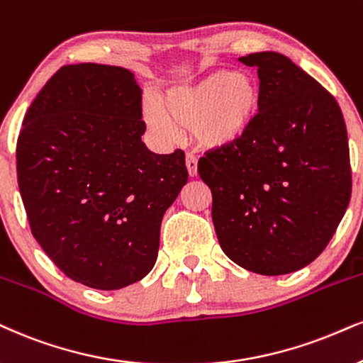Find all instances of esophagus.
Returning <instances> with one entry per match:
<instances>
[{"mask_svg": "<svg viewBox=\"0 0 363 363\" xmlns=\"http://www.w3.org/2000/svg\"><path fill=\"white\" fill-rule=\"evenodd\" d=\"M185 164H186V172H189L190 177H196L199 173V163H196V158L194 155H186L185 158Z\"/></svg>", "mask_w": 363, "mask_h": 363, "instance_id": "esophagus-1", "label": "esophagus"}]
</instances>
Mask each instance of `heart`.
Wrapping results in <instances>:
<instances>
[{
  "mask_svg": "<svg viewBox=\"0 0 363 363\" xmlns=\"http://www.w3.org/2000/svg\"><path fill=\"white\" fill-rule=\"evenodd\" d=\"M262 107V87L256 75L216 70L195 82L173 89L161 99V111L146 106L143 118L160 143L169 145L178 128H190L205 150H227L244 141L256 126Z\"/></svg>",
  "mask_w": 363,
  "mask_h": 363,
  "instance_id": "1",
  "label": "heart"
}]
</instances>
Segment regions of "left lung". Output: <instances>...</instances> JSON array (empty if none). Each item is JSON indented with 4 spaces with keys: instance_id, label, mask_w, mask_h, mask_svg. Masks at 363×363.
<instances>
[{
    "instance_id": "obj_1",
    "label": "left lung",
    "mask_w": 363,
    "mask_h": 363,
    "mask_svg": "<svg viewBox=\"0 0 363 363\" xmlns=\"http://www.w3.org/2000/svg\"><path fill=\"white\" fill-rule=\"evenodd\" d=\"M257 67L262 107L244 141L210 150L199 174L225 256L264 276L315 261L352 195L347 126L335 97L277 52L240 57Z\"/></svg>"
}]
</instances>
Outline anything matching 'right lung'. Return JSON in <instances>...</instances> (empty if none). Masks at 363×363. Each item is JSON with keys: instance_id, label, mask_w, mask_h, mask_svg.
Listing matches in <instances>:
<instances>
[{"instance_id": "right-lung-1", "label": "right lung", "mask_w": 363, "mask_h": 363, "mask_svg": "<svg viewBox=\"0 0 363 363\" xmlns=\"http://www.w3.org/2000/svg\"><path fill=\"white\" fill-rule=\"evenodd\" d=\"M141 87L128 69L64 65L26 111L16 173L31 234L53 264L94 289L153 269L167 208L189 180L185 153L141 136Z\"/></svg>"}]
</instances>
